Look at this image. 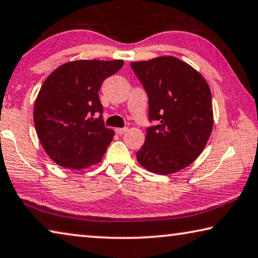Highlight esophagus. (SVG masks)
Here are the masks:
<instances>
[{
    "label": "esophagus",
    "instance_id": "esophagus-1",
    "mask_svg": "<svg viewBox=\"0 0 258 258\" xmlns=\"http://www.w3.org/2000/svg\"><path fill=\"white\" fill-rule=\"evenodd\" d=\"M128 131L127 127H122V128H116L114 130V132H116L117 134H124Z\"/></svg>",
    "mask_w": 258,
    "mask_h": 258
}]
</instances>
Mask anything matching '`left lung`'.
<instances>
[{"label": "left lung", "mask_w": 258, "mask_h": 258, "mask_svg": "<svg viewBox=\"0 0 258 258\" xmlns=\"http://www.w3.org/2000/svg\"><path fill=\"white\" fill-rule=\"evenodd\" d=\"M131 68L149 100L147 128L137 153L140 164L157 174L178 172L200 156L209 140L214 113L209 85L200 73L172 56L132 62Z\"/></svg>", "instance_id": "8db88e82"}]
</instances>
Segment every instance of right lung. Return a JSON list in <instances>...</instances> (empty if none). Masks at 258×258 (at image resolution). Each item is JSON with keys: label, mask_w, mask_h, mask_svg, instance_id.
I'll list each match as a JSON object with an SVG mask.
<instances>
[{"label": "right lung", "mask_w": 258, "mask_h": 258, "mask_svg": "<svg viewBox=\"0 0 258 258\" xmlns=\"http://www.w3.org/2000/svg\"><path fill=\"white\" fill-rule=\"evenodd\" d=\"M124 60H75L60 65L41 86L34 104L36 134L56 164L72 170L101 162L113 139L104 126L101 85ZM94 113H101L93 118Z\"/></svg>", "instance_id": "obj_1"}]
</instances>
